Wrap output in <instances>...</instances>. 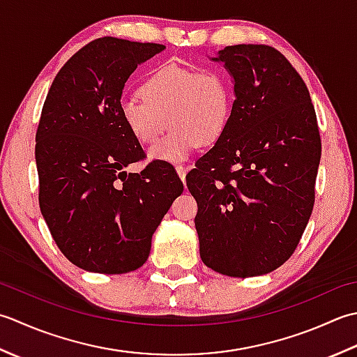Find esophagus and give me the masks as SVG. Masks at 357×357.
<instances>
[{"label":"esophagus","mask_w":357,"mask_h":357,"mask_svg":"<svg viewBox=\"0 0 357 357\" xmlns=\"http://www.w3.org/2000/svg\"><path fill=\"white\" fill-rule=\"evenodd\" d=\"M176 171H177V174H178V177H180L181 180H185V177H186V172H188V168H186V166H183V165H177V166H176Z\"/></svg>","instance_id":"1"}]
</instances>
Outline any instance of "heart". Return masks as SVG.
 I'll list each match as a JSON object with an SVG mask.
<instances>
[{"instance_id":"heart-1","label":"heart","mask_w":357,"mask_h":357,"mask_svg":"<svg viewBox=\"0 0 357 357\" xmlns=\"http://www.w3.org/2000/svg\"><path fill=\"white\" fill-rule=\"evenodd\" d=\"M144 98L120 103L123 125L142 144H152V160L177 163L199 146H213L227 132L232 117L234 92L228 77L215 69L166 64L155 69L140 87Z\"/></svg>"}]
</instances>
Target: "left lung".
<instances>
[{"instance_id": "left-lung-1", "label": "left lung", "mask_w": 357, "mask_h": 357, "mask_svg": "<svg viewBox=\"0 0 357 357\" xmlns=\"http://www.w3.org/2000/svg\"><path fill=\"white\" fill-rule=\"evenodd\" d=\"M213 60L234 78L232 117L186 185L203 264L245 279L293 256L314 206L322 144L308 87L278 49L227 46Z\"/></svg>"}]
</instances>
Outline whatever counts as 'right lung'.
<instances>
[{"instance_id":"right-lung-1","label":"right lung","mask_w":357,"mask_h":357,"mask_svg":"<svg viewBox=\"0 0 357 357\" xmlns=\"http://www.w3.org/2000/svg\"><path fill=\"white\" fill-rule=\"evenodd\" d=\"M163 45L114 36L91 41L58 72L35 135L41 214L72 264L91 273L123 274L148 260L151 238L183 192L177 172L144 157L120 117L121 92Z\"/></svg>"}]
</instances>
